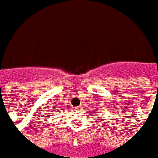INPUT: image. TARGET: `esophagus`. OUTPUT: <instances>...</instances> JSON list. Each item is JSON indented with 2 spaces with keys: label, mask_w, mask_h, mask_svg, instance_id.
<instances>
[{
  "label": "esophagus",
  "mask_w": 158,
  "mask_h": 158,
  "mask_svg": "<svg viewBox=\"0 0 158 158\" xmlns=\"http://www.w3.org/2000/svg\"><path fill=\"white\" fill-rule=\"evenodd\" d=\"M76 109L79 111V110H82V107H81V106H77V107H76Z\"/></svg>",
  "instance_id": "obj_1"
}]
</instances>
